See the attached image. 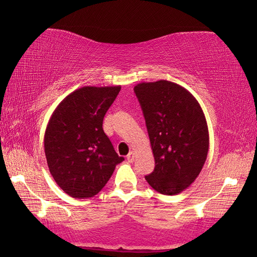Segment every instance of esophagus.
<instances>
[{
    "label": "esophagus",
    "instance_id": "1",
    "mask_svg": "<svg viewBox=\"0 0 257 257\" xmlns=\"http://www.w3.org/2000/svg\"><path fill=\"white\" fill-rule=\"evenodd\" d=\"M127 160H128V162H130V163L134 162V160H135V153H134V152H130V153L127 155Z\"/></svg>",
    "mask_w": 257,
    "mask_h": 257
}]
</instances>
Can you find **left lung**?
<instances>
[{"instance_id": "obj_1", "label": "left lung", "mask_w": 257, "mask_h": 257, "mask_svg": "<svg viewBox=\"0 0 257 257\" xmlns=\"http://www.w3.org/2000/svg\"><path fill=\"white\" fill-rule=\"evenodd\" d=\"M153 151L154 171L145 177L152 188L177 195L193 184L208 152V129L197 99L168 80L134 87Z\"/></svg>"}]
</instances>
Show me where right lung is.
<instances>
[{
    "mask_svg": "<svg viewBox=\"0 0 257 257\" xmlns=\"http://www.w3.org/2000/svg\"><path fill=\"white\" fill-rule=\"evenodd\" d=\"M121 86H85L55 108L44 136L45 156L56 184L73 198L101 191L124 160L103 130V119Z\"/></svg>",
    "mask_w": 257,
    "mask_h": 257,
    "instance_id": "1",
    "label": "right lung"
}]
</instances>
